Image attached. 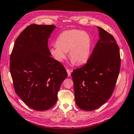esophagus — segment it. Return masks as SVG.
Instances as JSON below:
<instances>
[{
  "mask_svg": "<svg viewBox=\"0 0 134 134\" xmlns=\"http://www.w3.org/2000/svg\"><path fill=\"white\" fill-rule=\"evenodd\" d=\"M66 71H67V74H68V76H70V75H71V70H70L69 69H67Z\"/></svg>",
  "mask_w": 134,
  "mask_h": 134,
  "instance_id": "34e87169",
  "label": "esophagus"
}]
</instances>
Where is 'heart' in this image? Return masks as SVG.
Segmentation results:
<instances>
[{
    "instance_id": "1",
    "label": "heart",
    "mask_w": 134,
    "mask_h": 134,
    "mask_svg": "<svg viewBox=\"0 0 134 134\" xmlns=\"http://www.w3.org/2000/svg\"><path fill=\"white\" fill-rule=\"evenodd\" d=\"M92 38L85 31L77 29L65 30L58 36L56 45L49 48V52L53 59L58 62H63L69 56L72 63L82 64L89 59Z\"/></svg>"
}]
</instances>
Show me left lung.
Returning a JSON list of instances; mask_svg holds the SVG:
<instances>
[{"label":"left lung","mask_w":134,"mask_h":134,"mask_svg":"<svg viewBox=\"0 0 134 134\" xmlns=\"http://www.w3.org/2000/svg\"><path fill=\"white\" fill-rule=\"evenodd\" d=\"M97 28L99 39L86 64L71 73L76 104L87 111L97 109L109 99L120 68L115 40L106 30Z\"/></svg>","instance_id":"1"}]
</instances>
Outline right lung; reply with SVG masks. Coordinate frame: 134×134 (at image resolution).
I'll list each match as a JSON object with an SVG mask.
<instances>
[{"instance_id": "obj_1", "label": "right lung", "mask_w": 134, "mask_h": 134, "mask_svg": "<svg viewBox=\"0 0 134 134\" xmlns=\"http://www.w3.org/2000/svg\"><path fill=\"white\" fill-rule=\"evenodd\" d=\"M55 25H30L16 38L10 70L15 93L28 107L46 110L56 103L58 92L67 73L51 56L48 38Z\"/></svg>"}]
</instances>
